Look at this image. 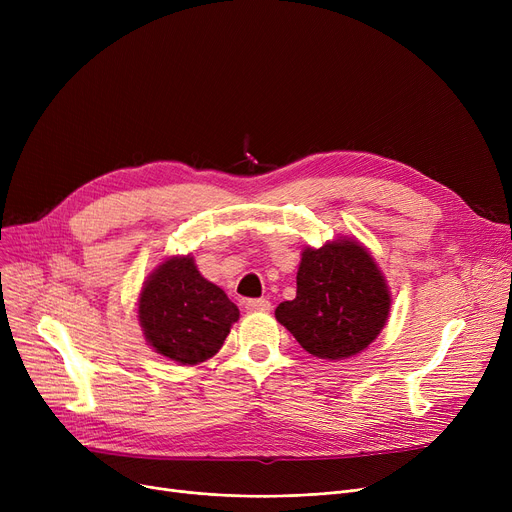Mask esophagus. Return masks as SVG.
Instances as JSON below:
<instances>
[{"mask_svg":"<svg viewBox=\"0 0 512 512\" xmlns=\"http://www.w3.org/2000/svg\"><path fill=\"white\" fill-rule=\"evenodd\" d=\"M245 309L247 311H270L272 309V303L267 299H249L245 303Z\"/></svg>","mask_w":512,"mask_h":512,"instance_id":"1","label":"esophagus"}]
</instances>
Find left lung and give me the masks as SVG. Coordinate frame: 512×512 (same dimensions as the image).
<instances>
[{
    "instance_id": "left-lung-1",
    "label": "left lung",
    "mask_w": 512,
    "mask_h": 512,
    "mask_svg": "<svg viewBox=\"0 0 512 512\" xmlns=\"http://www.w3.org/2000/svg\"><path fill=\"white\" fill-rule=\"evenodd\" d=\"M388 311L378 265L359 242L344 238L303 251L297 299L280 303L276 319L313 357L340 361L375 340Z\"/></svg>"
}]
</instances>
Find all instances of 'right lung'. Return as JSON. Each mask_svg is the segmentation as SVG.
<instances>
[{"mask_svg": "<svg viewBox=\"0 0 512 512\" xmlns=\"http://www.w3.org/2000/svg\"><path fill=\"white\" fill-rule=\"evenodd\" d=\"M238 307L205 280L193 257H172L149 276L139 299V321L159 355L197 365L220 351Z\"/></svg>", "mask_w": 512, "mask_h": 512, "instance_id": "obj_1", "label": "right lung"}]
</instances>
